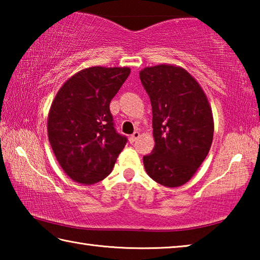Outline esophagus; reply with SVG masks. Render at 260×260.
I'll return each mask as SVG.
<instances>
[{
	"instance_id": "1",
	"label": "esophagus",
	"mask_w": 260,
	"mask_h": 260,
	"mask_svg": "<svg viewBox=\"0 0 260 260\" xmlns=\"http://www.w3.org/2000/svg\"><path fill=\"white\" fill-rule=\"evenodd\" d=\"M139 138H140V133H139V132H134V133L129 136V141H131L132 143H133V142H135V141L138 140Z\"/></svg>"
}]
</instances>
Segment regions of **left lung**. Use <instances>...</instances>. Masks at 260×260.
I'll use <instances>...</instances> for the list:
<instances>
[{
    "label": "left lung",
    "instance_id": "8db88e82",
    "mask_svg": "<svg viewBox=\"0 0 260 260\" xmlns=\"http://www.w3.org/2000/svg\"><path fill=\"white\" fill-rule=\"evenodd\" d=\"M150 98L155 147L143 157L149 177L165 187L182 186L208 156L213 117L202 87L186 70L160 64L140 72Z\"/></svg>",
    "mask_w": 260,
    "mask_h": 260
}]
</instances>
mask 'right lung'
I'll return each instance as SVG.
<instances>
[{
    "mask_svg": "<svg viewBox=\"0 0 260 260\" xmlns=\"http://www.w3.org/2000/svg\"><path fill=\"white\" fill-rule=\"evenodd\" d=\"M129 68L85 69L60 87L48 114V138L73 181L93 184L111 173L127 138L117 133L110 102Z\"/></svg>",
    "mask_w": 260,
    "mask_h": 260,
    "instance_id": "1",
    "label": "right lung"
}]
</instances>
